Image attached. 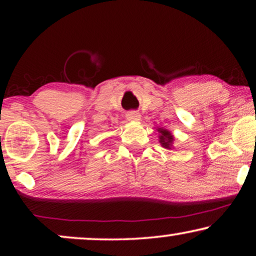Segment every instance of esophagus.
Instances as JSON below:
<instances>
[{"label": "esophagus", "instance_id": "obj_1", "mask_svg": "<svg viewBox=\"0 0 256 256\" xmlns=\"http://www.w3.org/2000/svg\"><path fill=\"white\" fill-rule=\"evenodd\" d=\"M126 118H127V120L129 121H138L140 118H141V114L138 113V112H135V110H132V112H128L127 114H126Z\"/></svg>", "mask_w": 256, "mask_h": 256}]
</instances>
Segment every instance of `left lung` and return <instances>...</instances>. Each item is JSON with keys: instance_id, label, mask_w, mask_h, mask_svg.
<instances>
[{"instance_id": "left-lung-1", "label": "left lung", "mask_w": 256, "mask_h": 256, "mask_svg": "<svg viewBox=\"0 0 256 256\" xmlns=\"http://www.w3.org/2000/svg\"><path fill=\"white\" fill-rule=\"evenodd\" d=\"M157 132H160V143L162 144V146L166 149H171L172 148V142H174V136L171 135V132L166 129L163 128H158Z\"/></svg>"}]
</instances>
